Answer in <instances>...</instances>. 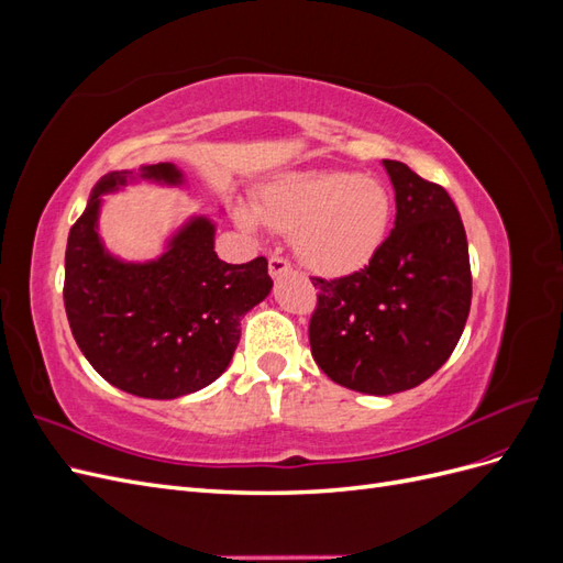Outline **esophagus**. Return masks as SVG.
Wrapping results in <instances>:
<instances>
[{
	"instance_id": "34e87169",
	"label": "esophagus",
	"mask_w": 563,
	"mask_h": 563,
	"mask_svg": "<svg viewBox=\"0 0 563 563\" xmlns=\"http://www.w3.org/2000/svg\"><path fill=\"white\" fill-rule=\"evenodd\" d=\"M267 267H269V277L272 279H279L282 275H286V272H291V263H288L286 258H282V255H272Z\"/></svg>"
}]
</instances>
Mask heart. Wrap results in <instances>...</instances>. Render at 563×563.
<instances>
[{
  "mask_svg": "<svg viewBox=\"0 0 563 563\" xmlns=\"http://www.w3.org/2000/svg\"><path fill=\"white\" fill-rule=\"evenodd\" d=\"M391 195L383 180L352 172L288 174L263 187L255 216L294 234L298 258L321 277H347L376 258L391 225ZM255 216L240 209L246 230Z\"/></svg>",
  "mask_w": 563,
  "mask_h": 563,
  "instance_id": "1",
  "label": "heart"
}]
</instances>
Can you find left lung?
<instances>
[{"instance_id": "8db88e82", "label": "left lung", "mask_w": 563, "mask_h": 563, "mask_svg": "<svg viewBox=\"0 0 563 563\" xmlns=\"http://www.w3.org/2000/svg\"><path fill=\"white\" fill-rule=\"evenodd\" d=\"M397 218L378 255L340 279L312 277L319 291L310 347L327 376L387 397L428 380L463 335L472 272L463 220L444 187L383 159Z\"/></svg>"}]
</instances>
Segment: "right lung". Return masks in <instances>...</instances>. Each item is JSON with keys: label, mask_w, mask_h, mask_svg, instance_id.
Returning a JSON list of instances; mask_svg holds the SVG:
<instances>
[{"label": "right lung", "mask_w": 563, "mask_h": 563, "mask_svg": "<svg viewBox=\"0 0 563 563\" xmlns=\"http://www.w3.org/2000/svg\"><path fill=\"white\" fill-rule=\"evenodd\" d=\"M183 185L176 164L112 172L93 187L67 236L65 312L81 354L110 385L145 399H176L211 385L242 335V319L272 291L267 261L230 265L213 251L216 225L192 216L155 261L126 263L103 246V195L129 180Z\"/></svg>", "instance_id": "obj_1"}]
</instances>
